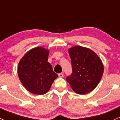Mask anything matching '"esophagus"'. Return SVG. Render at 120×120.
<instances>
[{
	"label": "esophagus",
	"mask_w": 120,
	"mask_h": 120,
	"mask_svg": "<svg viewBox=\"0 0 120 120\" xmlns=\"http://www.w3.org/2000/svg\"><path fill=\"white\" fill-rule=\"evenodd\" d=\"M58 76L60 77H64V74H63L62 73H59L58 74Z\"/></svg>",
	"instance_id": "obj_1"
}]
</instances>
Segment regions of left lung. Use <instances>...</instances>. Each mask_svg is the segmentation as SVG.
Returning <instances> with one entry per match:
<instances>
[{
	"mask_svg": "<svg viewBox=\"0 0 120 120\" xmlns=\"http://www.w3.org/2000/svg\"><path fill=\"white\" fill-rule=\"evenodd\" d=\"M72 73L66 79L78 94H86L94 90L103 73V65L100 58L90 49L75 46L69 50Z\"/></svg>",
	"mask_w": 120,
	"mask_h": 120,
	"instance_id": "left-lung-1",
	"label": "left lung"
}]
</instances>
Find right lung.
Listing matches in <instances>:
<instances>
[{"label": "right lung", "mask_w": 120, "mask_h": 120, "mask_svg": "<svg viewBox=\"0 0 120 120\" xmlns=\"http://www.w3.org/2000/svg\"><path fill=\"white\" fill-rule=\"evenodd\" d=\"M49 54L48 50L37 47L27 52L18 64V75L21 82L34 94H45L58 77L47 62Z\"/></svg>", "instance_id": "1"}]
</instances>
